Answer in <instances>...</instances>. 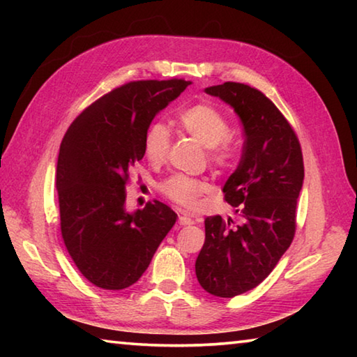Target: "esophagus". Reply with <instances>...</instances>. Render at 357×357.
<instances>
[{
  "label": "esophagus",
  "instance_id": "34e87169",
  "mask_svg": "<svg viewBox=\"0 0 357 357\" xmlns=\"http://www.w3.org/2000/svg\"><path fill=\"white\" fill-rule=\"evenodd\" d=\"M178 222H179V225H183V227H185V225H192V223H195V222H193V219H190L189 215H181Z\"/></svg>",
  "mask_w": 357,
  "mask_h": 357
}]
</instances>
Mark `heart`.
I'll list each match as a JSON object with an SVG mask.
<instances>
[{
    "instance_id": "heart-1",
    "label": "heart",
    "mask_w": 357,
    "mask_h": 357,
    "mask_svg": "<svg viewBox=\"0 0 357 357\" xmlns=\"http://www.w3.org/2000/svg\"><path fill=\"white\" fill-rule=\"evenodd\" d=\"M178 123L185 134L206 148L208 160L219 170H227L234 162V148L228 142L229 123L220 110L209 104H197L179 113ZM170 132L162 123L151 124L143 138L144 157L153 165L164 164L170 151ZM208 184L184 174H173L160 184V190L172 202L195 206Z\"/></svg>"
}]
</instances>
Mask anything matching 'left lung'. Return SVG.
<instances>
[{"label":"left lung","mask_w":357,"mask_h":357,"mask_svg":"<svg viewBox=\"0 0 357 357\" xmlns=\"http://www.w3.org/2000/svg\"><path fill=\"white\" fill-rule=\"evenodd\" d=\"M204 93L233 107L245 137L239 165L223 185L225 200L243 222L206 217L195 263L203 289L233 298L258 287L293 243L304 160L293 128L261 91L225 82Z\"/></svg>","instance_id":"left-lung-1"}]
</instances>
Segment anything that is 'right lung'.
Masks as SVG:
<instances>
[{"label":"right lung","instance_id":"obj_1","mask_svg":"<svg viewBox=\"0 0 357 357\" xmlns=\"http://www.w3.org/2000/svg\"><path fill=\"white\" fill-rule=\"evenodd\" d=\"M183 78L130 82L78 114L59 146L56 189L61 234L93 285L124 289L140 279L176 222L160 202L126 211V185L151 121L189 86Z\"/></svg>","mask_w":357,"mask_h":357}]
</instances>
